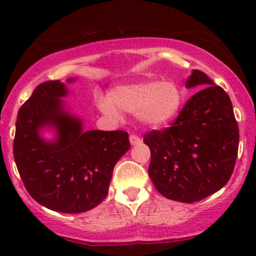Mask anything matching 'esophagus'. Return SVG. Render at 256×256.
Here are the masks:
<instances>
[{
    "label": "esophagus",
    "mask_w": 256,
    "mask_h": 256,
    "mask_svg": "<svg viewBox=\"0 0 256 256\" xmlns=\"http://www.w3.org/2000/svg\"><path fill=\"white\" fill-rule=\"evenodd\" d=\"M130 142H131V144H141V138H138V135H130Z\"/></svg>",
    "instance_id": "34e87169"
}]
</instances>
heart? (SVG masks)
I'll return each instance as SVG.
<instances>
[{"label":"heart","instance_id":"heart-1","mask_svg":"<svg viewBox=\"0 0 256 256\" xmlns=\"http://www.w3.org/2000/svg\"><path fill=\"white\" fill-rule=\"evenodd\" d=\"M183 105V92L177 82L171 80L130 82L118 85L110 92L109 98L98 100V106L112 118L120 115L119 110L138 112L146 126L160 128L176 118Z\"/></svg>","mask_w":256,"mask_h":256}]
</instances>
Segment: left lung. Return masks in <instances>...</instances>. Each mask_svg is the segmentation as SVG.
<instances>
[{
	"instance_id": "obj_1",
	"label": "left lung",
	"mask_w": 256,
	"mask_h": 256,
	"mask_svg": "<svg viewBox=\"0 0 256 256\" xmlns=\"http://www.w3.org/2000/svg\"><path fill=\"white\" fill-rule=\"evenodd\" d=\"M186 86H200L176 120L144 136L150 178L172 200L193 203L223 188L236 166L239 128L230 98L206 73L193 69Z\"/></svg>"
}]
</instances>
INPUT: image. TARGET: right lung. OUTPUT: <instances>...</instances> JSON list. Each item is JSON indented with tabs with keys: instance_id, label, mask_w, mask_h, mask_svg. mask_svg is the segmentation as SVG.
Masks as SVG:
<instances>
[{
	"instance_id": "obj_1",
	"label": "right lung",
	"mask_w": 256,
	"mask_h": 256,
	"mask_svg": "<svg viewBox=\"0 0 256 256\" xmlns=\"http://www.w3.org/2000/svg\"><path fill=\"white\" fill-rule=\"evenodd\" d=\"M66 94L59 80L36 88L18 112L14 156L33 200L52 210L82 213L106 197L114 166L130 141L122 130L82 131V120L64 109ZM43 127L54 128L56 140L40 138Z\"/></svg>"
}]
</instances>
